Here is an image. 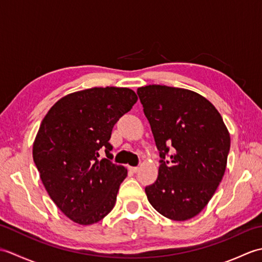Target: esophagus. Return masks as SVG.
<instances>
[{
  "mask_svg": "<svg viewBox=\"0 0 262 262\" xmlns=\"http://www.w3.org/2000/svg\"><path fill=\"white\" fill-rule=\"evenodd\" d=\"M129 170L133 172V173H136V172L138 171V168L137 166H129Z\"/></svg>",
  "mask_w": 262,
  "mask_h": 262,
  "instance_id": "1",
  "label": "esophagus"
}]
</instances>
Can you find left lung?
Listing matches in <instances>:
<instances>
[{
  "label": "left lung",
  "instance_id": "1",
  "mask_svg": "<svg viewBox=\"0 0 262 262\" xmlns=\"http://www.w3.org/2000/svg\"><path fill=\"white\" fill-rule=\"evenodd\" d=\"M137 94L161 158L157 181L145 188L148 202L170 220L192 219L224 176L229 130L214 105L193 91L152 84Z\"/></svg>",
  "mask_w": 262,
  "mask_h": 262
}]
</instances>
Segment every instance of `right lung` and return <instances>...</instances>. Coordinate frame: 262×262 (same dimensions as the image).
<instances>
[{
    "mask_svg": "<svg viewBox=\"0 0 262 262\" xmlns=\"http://www.w3.org/2000/svg\"><path fill=\"white\" fill-rule=\"evenodd\" d=\"M136 101L128 88L86 89L58 100L41 121L33 161L53 202L77 224L97 223L114 208L127 170L111 161L109 140ZM101 150L108 159L99 160Z\"/></svg>",
    "mask_w": 262,
    "mask_h": 262,
    "instance_id": "1",
    "label": "right lung"
}]
</instances>
